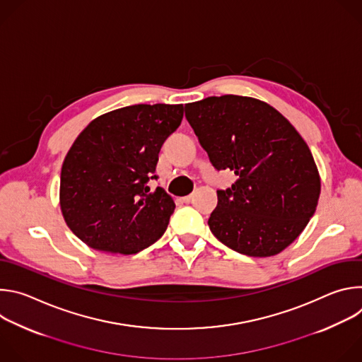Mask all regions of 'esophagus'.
I'll list each match as a JSON object with an SVG mask.
<instances>
[{"label":"esophagus","mask_w":362,"mask_h":362,"mask_svg":"<svg viewBox=\"0 0 362 362\" xmlns=\"http://www.w3.org/2000/svg\"><path fill=\"white\" fill-rule=\"evenodd\" d=\"M192 197H193L192 194H187V196H185V197H183V202H185V203H189V202L192 200Z\"/></svg>","instance_id":"34e87169"}]
</instances>
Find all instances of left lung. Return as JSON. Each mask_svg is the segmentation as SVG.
Instances as JSON below:
<instances>
[{
  "mask_svg": "<svg viewBox=\"0 0 362 362\" xmlns=\"http://www.w3.org/2000/svg\"><path fill=\"white\" fill-rule=\"evenodd\" d=\"M185 109L212 165L238 176L218 190L212 233L247 256L278 255L317 211L321 177L308 144L276 109L253 97H208Z\"/></svg>",
  "mask_w": 362,
  "mask_h": 362,
  "instance_id": "obj_1",
  "label": "left lung"
}]
</instances>
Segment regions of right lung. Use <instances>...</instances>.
<instances>
[{
    "label": "right lung",
    "instance_id": "obj_1",
    "mask_svg": "<svg viewBox=\"0 0 362 362\" xmlns=\"http://www.w3.org/2000/svg\"><path fill=\"white\" fill-rule=\"evenodd\" d=\"M183 105H134L91 120L62 168L60 208L87 246L132 255L156 242L176 204L165 189L150 192L159 151L180 126Z\"/></svg>",
    "mask_w": 362,
    "mask_h": 362
}]
</instances>
